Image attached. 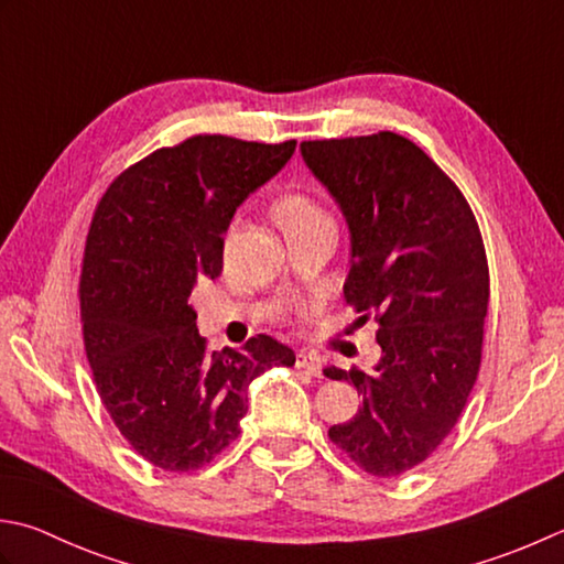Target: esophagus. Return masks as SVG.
I'll return each instance as SVG.
<instances>
[{
    "label": "esophagus",
    "instance_id": "34e87169",
    "mask_svg": "<svg viewBox=\"0 0 564 564\" xmlns=\"http://www.w3.org/2000/svg\"><path fill=\"white\" fill-rule=\"evenodd\" d=\"M295 367L297 369H305L307 373H313V377H319V373H323V359H319L315 351L301 349L295 355Z\"/></svg>",
    "mask_w": 564,
    "mask_h": 564
}]
</instances>
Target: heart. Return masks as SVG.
<instances>
[{
  "label": "heart",
  "mask_w": 564,
  "mask_h": 564,
  "mask_svg": "<svg viewBox=\"0 0 564 564\" xmlns=\"http://www.w3.org/2000/svg\"><path fill=\"white\" fill-rule=\"evenodd\" d=\"M273 215H275V223H279V227L283 229V235L301 225H311V223H317V219H327L325 209L305 193L281 195L273 205Z\"/></svg>",
  "instance_id": "obj_1"
}]
</instances>
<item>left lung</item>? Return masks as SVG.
Here are the masks:
<instances>
[{
	"instance_id": "1",
	"label": "left lung",
	"mask_w": 564,
	"mask_h": 564,
	"mask_svg": "<svg viewBox=\"0 0 564 564\" xmlns=\"http://www.w3.org/2000/svg\"><path fill=\"white\" fill-rule=\"evenodd\" d=\"M351 237L345 297L377 319L381 359L351 381L361 408L329 440L373 477L425 462L459 421L481 364L489 267L469 203L445 171L393 131L301 143Z\"/></svg>"
}]
</instances>
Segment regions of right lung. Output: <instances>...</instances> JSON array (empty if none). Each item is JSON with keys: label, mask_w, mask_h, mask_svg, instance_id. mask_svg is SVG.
I'll list each match as a JSON object with an SVG mask.
<instances>
[{"label": "right lung", "mask_w": 564, "mask_h": 564, "mask_svg": "<svg viewBox=\"0 0 564 564\" xmlns=\"http://www.w3.org/2000/svg\"><path fill=\"white\" fill-rule=\"evenodd\" d=\"M295 141L197 134L159 149L107 187L85 241L80 315L97 393L153 467L193 471L239 435L249 383L295 355L269 335L207 351L191 293L223 273L231 217Z\"/></svg>", "instance_id": "right-lung-1"}]
</instances>
